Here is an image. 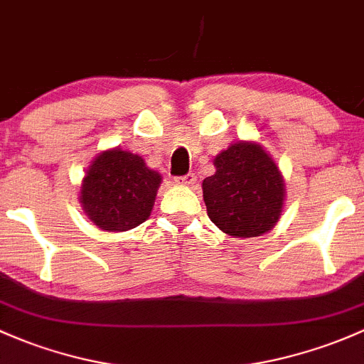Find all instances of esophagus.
<instances>
[{
	"instance_id": "34e87169",
	"label": "esophagus",
	"mask_w": 364,
	"mask_h": 364,
	"mask_svg": "<svg viewBox=\"0 0 364 364\" xmlns=\"http://www.w3.org/2000/svg\"><path fill=\"white\" fill-rule=\"evenodd\" d=\"M196 181H198L196 175L187 173V175H183V177L177 178V183H181V186H186V187H193L194 183H196Z\"/></svg>"
}]
</instances>
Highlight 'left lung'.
Instances as JSON below:
<instances>
[{"mask_svg":"<svg viewBox=\"0 0 364 364\" xmlns=\"http://www.w3.org/2000/svg\"><path fill=\"white\" fill-rule=\"evenodd\" d=\"M213 166L201 186L210 220L232 237H255L274 228L287 189L272 156L259 142L240 140L218 152Z\"/></svg>","mask_w":364,"mask_h":364,"instance_id":"8db88e82","label":"left lung"}]
</instances>
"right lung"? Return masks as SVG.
<instances>
[{
  "instance_id": "1",
  "label": "right lung",
  "mask_w": 364,
  "mask_h": 364,
  "mask_svg": "<svg viewBox=\"0 0 364 364\" xmlns=\"http://www.w3.org/2000/svg\"><path fill=\"white\" fill-rule=\"evenodd\" d=\"M161 182L142 156L112 147L97 154L85 171L80 203L93 225L123 232L149 218Z\"/></svg>"
}]
</instances>
